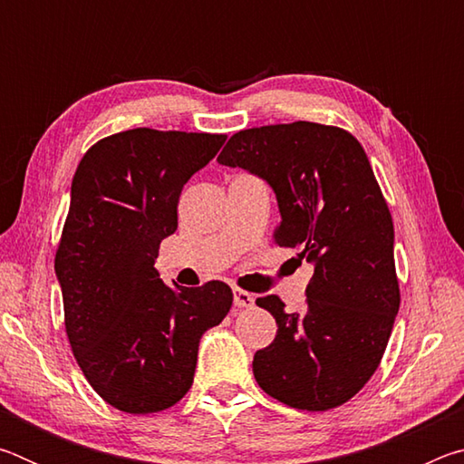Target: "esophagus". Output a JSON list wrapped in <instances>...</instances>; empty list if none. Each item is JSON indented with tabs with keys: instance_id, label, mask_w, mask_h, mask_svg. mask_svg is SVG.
<instances>
[{
	"instance_id": "obj_1",
	"label": "esophagus",
	"mask_w": 464,
	"mask_h": 464,
	"mask_svg": "<svg viewBox=\"0 0 464 464\" xmlns=\"http://www.w3.org/2000/svg\"><path fill=\"white\" fill-rule=\"evenodd\" d=\"M233 303H235V307H239V309L254 307V295L247 293V290L233 288Z\"/></svg>"
}]
</instances>
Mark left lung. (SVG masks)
<instances>
[{"mask_svg": "<svg viewBox=\"0 0 464 464\" xmlns=\"http://www.w3.org/2000/svg\"><path fill=\"white\" fill-rule=\"evenodd\" d=\"M217 161L272 186L274 241L315 266L304 311L286 313L276 295L256 301L278 325L254 356L257 384L295 410L343 405L379 368L401 303L395 229L362 145L340 127L296 121L235 132Z\"/></svg>", "mask_w": 464, "mask_h": 464, "instance_id": "left-lung-1", "label": "left lung"}]
</instances>
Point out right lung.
Here are the masks:
<instances>
[{"label": "right lung", "instance_id": "obj_1", "mask_svg": "<svg viewBox=\"0 0 464 464\" xmlns=\"http://www.w3.org/2000/svg\"><path fill=\"white\" fill-rule=\"evenodd\" d=\"M227 135L132 129L82 157L54 256L65 332L93 391L124 413H155L192 387L198 343L233 304L210 280L169 288L153 268L178 229L184 184Z\"/></svg>", "mask_w": 464, "mask_h": 464}]
</instances>
